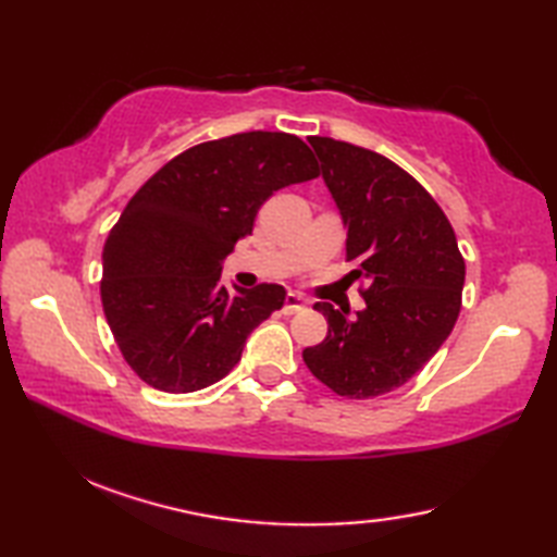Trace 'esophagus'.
Returning a JSON list of instances; mask_svg holds the SVG:
<instances>
[{"instance_id": "34e87169", "label": "esophagus", "mask_w": 557, "mask_h": 557, "mask_svg": "<svg viewBox=\"0 0 557 557\" xmlns=\"http://www.w3.org/2000/svg\"><path fill=\"white\" fill-rule=\"evenodd\" d=\"M301 309H306V297H301L297 292H289L285 299V313H297Z\"/></svg>"}]
</instances>
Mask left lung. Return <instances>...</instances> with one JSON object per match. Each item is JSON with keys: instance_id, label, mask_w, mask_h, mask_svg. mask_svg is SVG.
I'll return each mask as SVG.
<instances>
[{"instance_id": "obj_1", "label": "left lung", "mask_w": 557, "mask_h": 557, "mask_svg": "<svg viewBox=\"0 0 557 557\" xmlns=\"http://www.w3.org/2000/svg\"><path fill=\"white\" fill-rule=\"evenodd\" d=\"M323 180L347 224V260L366 309L318 301L327 335L304 349L309 371L339 397L369 399L405 385L453 333L461 309L465 258L443 208L373 150L311 136Z\"/></svg>"}]
</instances>
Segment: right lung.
Listing matches in <instances>:
<instances>
[{
  "mask_svg": "<svg viewBox=\"0 0 557 557\" xmlns=\"http://www.w3.org/2000/svg\"><path fill=\"white\" fill-rule=\"evenodd\" d=\"M321 174L311 148L282 132L206 140L172 158L128 200L102 248L100 297L134 373L162 393L222 381L246 337L282 309L280 285H220L222 260L265 200Z\"/></svg>",
  "mask_w": 557,
  "mask_h": 557,
  "instance_id": "add662e5",
  "label": "right lung"
}]
</instances>
